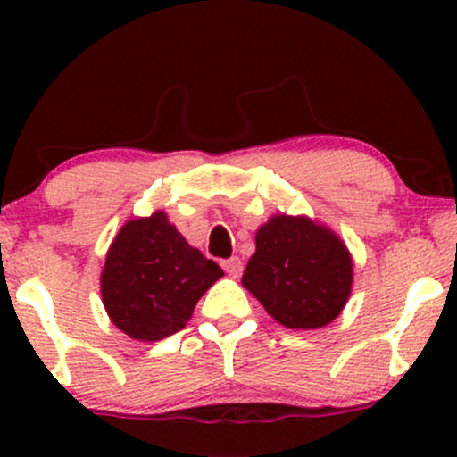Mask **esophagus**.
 <instances>
[{
    "label": "esophagus",
    "mask_w": 457,
    "mask_h": 457,
    "mask_svg": "<svg viewBox=\"0 0 457 457\" xmlns=\"http://www.w3.org/2000/svg\"><path fill=\"white\" fill-rule=\"evenodd\" d=\"M222 268L227 270L230 278H239L241 272H243V262H241L239 255H233V258L222 262Z\"/></svg>",
    "instance_id": "esophagus-1"
}]
</instances>
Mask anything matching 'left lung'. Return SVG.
Masks as SVG:
<instances>
[{"instance_id":"8db88e82","label":"left lung","mask_w":457,"mask_h":457,"mask_svg":"<svg viewBox=\"0 0 457 457\" xmlns=\"http://www.w3.org/2000/svg\"><path fill=\"white\" fill-rule=\"evenodd\" d=\"M241 283L287 328H322L345 308L353 262L333 230L305 216H272L255 233Z\"/></svg>"}]
</instances>
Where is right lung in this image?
Here are the masks:
<instances>
[{"instance_id":"obj_1","label":"right lung","mask_w":457,"mask_h":457,"mask_svg":"<svg viewBox=\"0 0 457 457\" xmlns=\"http://www.w3.org/2000/svg\"><path fill=\"white\" fill-rule=\"evenodd\" d=\"M222 268L191 247L164 212L129 220L112 241L102 272L110 320L139 341H160L185 328L195 303Z\"/></svg>"}]
</instances>
